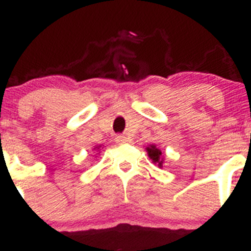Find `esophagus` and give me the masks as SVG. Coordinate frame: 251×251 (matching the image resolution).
<instances>
[{
    "label": "esophagus",
    "instance_id": "esophagus-1",
    "mask_svg": "<svg viewBox=\"0 0 251 251\" xmlns=\"http://www.w3.org/2000/svg\"><path fill=\"white\" fill-rule=\"evenodd\" d=\"M116 142L120 145L125 144V142H126V137L125 135H117L116 136Z\"/></svg>",
    "mask_w": 251,
    "mask_h": 251
}]
</instances>
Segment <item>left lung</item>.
<instances>
[{
  "mask_svg": "<svg viewBox=\"0 0 251 251\" xmlns=\"http://www.w3.org/2000/svg\"><path fill=\"white\" fill-rule=\"evenodd\" d=\"M147 153H148V157L153 160V163L158 164V166H161L163 164V159H161V151L158 150L154 145H151L150 147L146 148Z\"/></svg>",
  "mask_w": 251,
  "mask_h": 251,
  "instance_id": "obj_1",
  "label": "left lung"
}]
</instances>
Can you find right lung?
<instances>
[{
    "label": "right lung",
    "instance_id": "1",
    "mask_svg": "<svg viewBox=\"0 0 251 251\" xmlns=\"http://www.w3.org/2000/svg\"><path fill=\"white\" fill-rule=\"evenodd\" d=\"M99 147H100V146H99ZM99 147H96V148H99Z\"/></svg>",
    "mask_w": 251,
    "mask_h": 251
}]
</instances>
